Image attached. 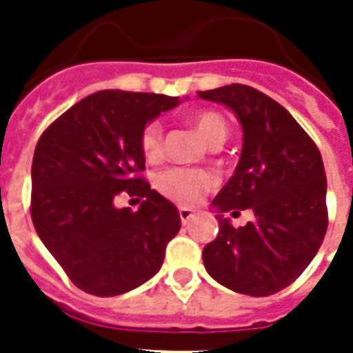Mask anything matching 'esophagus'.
Wrapping results in <instances>:
<instances>
[{"instance_id":"1","label":"esophagus","mask_w":353,"mask_h":353,"mask_svg":"<svg viewBox=\"0 0 353 353\" xmlns=\"http://www.w3.org/2000/svg\"><path fill=\"white\" fill-rule=\"evenodd\" d=\"M194 216H196V212H194L192 209H185V207L179 209V220H181V223H185V225H187L188 221L192 220Z\"/></svg>"}]
</instances>
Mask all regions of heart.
I'll list each match as a JSON object with an SVG mask.
<instances>
[{"label":"heart","mask_w":353,"mask_h":353,"mask_svg":"<svg viewBox=\"0 0 353 353\" xmlns=\"http://www.w3.org/2000/svg\"><path fill=\"white\" fill-rule=\"evenodd\" d=\"M199 137L209 144L210 148H220L229 137V124L225 117L212 110H199L188 117ZM141 154L148 163H159L165 155V130L159 121H150L139 137ZM155 187L165 198L176 201L183 207H192L203 199L214 187V177L205 170L192 168H168L163 172Z\"/></svg>","instance_id":"heart-1"}]
</instances>
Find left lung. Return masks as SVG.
Instances as JSON below:
<instances>
[{
	"label": "left lung",
	"mask_w": 353,
	"mask_h": 353,
	"mask_svg": "<svg viewBox=\"0 0 353 353\" xmlns=\"http://www.w3.org/2000/svg\"><path fill=\"white\" fill-rule=\"evenodd\" d=\"M198 95L231 108L243 128L240 163L212 205L232 216L254 212L240 229L218 216V236L203 249L205 269L236 293L274 295L301 276L328 229L321 152L284 106L251 85Z\"/></svg>",
	"instance_id": "8db88e82"
}]
</instances>
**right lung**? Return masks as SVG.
Wrapping results in <instances>:
<instances>
[{
    "instance_id": "obj_1",
    "label": "right lung",
    "mask_w": 353,
    "mask_h": 353,
    "mask_svg": "<svg viewBox=\"0 0 353 353\" xmlns=\"http://www.w3.org/2000/svg\"><path fill=\"white\" fill-rule=\"evenodd\" d=\"M177 97L106 90L85 97L43 130L32 157L30 218L69 280L95 296H115L152 279L179 212L144 179L139 137ZM124 193L139 210H117Z\"/></svg>"
}]
</instances>
